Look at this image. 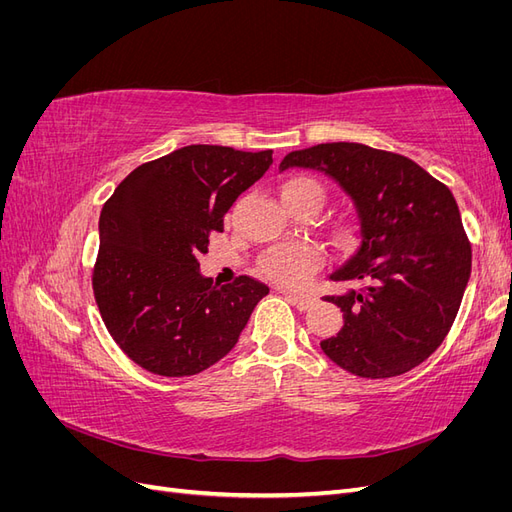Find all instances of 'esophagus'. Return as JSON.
Here are the masks:
<instances>
[{
	"label": "esophagus",
	"mask_w": 512,
	"mask_h": 512,
	"mask_svg": "<svg viewBox=\"0 0 512 512\" xmlns=\"http://www.w3.org/2000/svg\"><path fill=\"white\" fill-rule=\"evenodd\" d=\"M284 294H286V299L292 305H297L299 309H309V307H312V303H314V299L307 297V294H299V292H292V290H284Z\"/></svg>",
	"instance_id": "esophagus-1"
}]
</instances>
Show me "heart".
Returning <instances> with one entry per match:
<instances>
[{
	"label": "heart",
	"instance_id": "1",
	"mask_svg": "<svg viewBox=\"0 0 512 512\" xmlns=\"http://www.w3.org/2000/svg\"><path fill=\"white\" fill-rule=\"evenodd\" d=\"M280 194H282V200H297V198L316 200L318 207L324 198L322 185L312 177L288 179L282 185ZM318 262H320V256L314 247L294 243V245H282L271 250L265 258H262V271L277 282L288 284V286H299L314 273Z\"/></svg>",
	"mask_w": 512,
	"mask_h": 512
}]
</instances>
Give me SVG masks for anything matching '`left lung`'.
Wrapping results in <instances>:
<instances>
[{
  "label": "left lung",
  "mask_w": 512,
  "mask_h": 512,
  "mask_svg": "<svg viewBox=\"0 0 512 512\" xmlns=\"http://www.w3.org/2000/svg\"><path fill=\"white\" fill-rule=\"evenodd\" d=\"M292 166L329 175L356 211V245L329 280L361 288L324 299L344 327L322 352L361 378L406 374L444 342L470 280L455 196L410 158L361 143L290 151L280 170Z\"/></svg>",
  "instance_id": "1"
}]
</instances>
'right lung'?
I'll list each match as a JSON object with an SVG mask.
<instances>
[{"instance_id":"add662e5","label":"right lung","mask_w":512,"mask_h":512,"mask_svg":"<svg viewBox=\"0 0 512 512\" xmlns=\"http://www.w3.org/2000/svg\"><path fill=\"white\" fill-rule=\"evenodd\" d=\"M271 156L188 145L134 168L104 203L96 303L117 346L151 374L194 376L224 359L269 294L250 275L213 286L198 256Z\"/></svg>"}]
</instances>
